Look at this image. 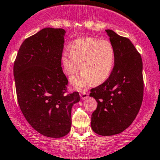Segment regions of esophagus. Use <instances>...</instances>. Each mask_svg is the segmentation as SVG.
I'll return each mask as SVG.
<instances>
[{"mask_svg":"<svg viewBox=\"0 0 160 160\" xmlns=\"http://www.w3.org/2000/svg\"><path fill=\"white\" fill-rule=\"evenodd\" d=\"M80 98H81L82 100H85V99H87V97H88V93H87V92L83 91L80 93Z\"/></svg>","mask_w":160,"mask_h":160,"instance_id":"esophagus-1","label":"esophagus"}]
</instances>
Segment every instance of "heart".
Here are the masks:
<instances>
[{
  "instance_id": "heart-1",
  "label": "heart",
  "mask_w": 160,
  "mask_h": 160,
  "mask_svg": "<svg viewBox=\"0 0 160 160\" xmlns=\"http://www.w3.org/2000/svg\"><path fill=\"white\" fill-rule=\"evenodd\" d=\"M60 62L63 73L69 77L80 68V74L70 80L73 87L80 90L93 83L100 84L109 78L114 67L115 51L107 40L82 38L70 45V51L63 52Z\"/></svg>"
}]
</instances>
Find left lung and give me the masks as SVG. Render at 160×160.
<instances>
[{"mask_svg":"<svg viewBox=\"0 0 160 160\" xmlns=\"http://www.w3.org/2000/svg\"><path fill=\"white\" fill-rule=\"evenodd\" d=\"M115 51V62L109 78L90 90L97 102L92 114V129L101 136L122 132L139 112L143 97L142 58L128 38L106 30Z\"/></svg>","mask_w":160,"mask_h":160,"instance_id":"1","label":"left lung"}]
</instances>
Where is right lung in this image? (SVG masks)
Wrapping results in <instances>:
<instances>
[{
	"instance_id": "add662e5",
	"label": "right lung",
	"mask_w": 160,
	"mask_h": 160,
	"mask_svg": "<svg viewBox=\"0 0 160 160\" xmlns=\"http://www.w3.org/2000/svg\"><path fill=\"white\" fill-rule=\"evenodd\" d=\"M66 31L46 28L27 38L13 63L19 107L30 125L45 137L60 138L71 127V110L78 92L68 93L61 67Z\"/></svg>"
}]
</instances>
